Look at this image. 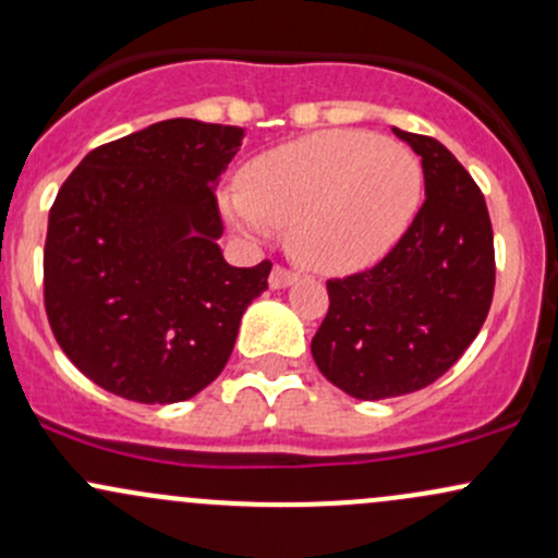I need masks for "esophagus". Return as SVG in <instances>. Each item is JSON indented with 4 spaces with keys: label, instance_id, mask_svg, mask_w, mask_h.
<instances>
[{
    "label": "esophagus",
    "instance_id": "esophagus-1",
    "mask_svg": "<svg viewBox=\"0 0 558 558\" xmlns=\"http://www.w3.org/2000/svg\"><path fill=\"white\" fill-rule=\"evenodd\" d=\"M299 280L296 272H291V269L286 267H275L272 272H269V289L280 291V289H289V286H293Z\"/></svg>",
    "mask_w": 558,
    "mask_h": 558
}]
</instances>
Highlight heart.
I'll return each mask as SVG.
<instances>
[{"mask_svg": "<svg viewBox=\"0 0 558 558\" xmlns=\"http://www.w3.org/2000/svg\"><path fill=\"white\" fill-rule=\"evenodd\" d=\"M222 211L241 235L289 228V248L317 272L376 265L405 235L424 198V169L408 145L363 130H328L251 158Z\"/></svg>", "mask_w": 558, "mask_h": 558, "instance_id": "heart-1", "label": "heart"}]
</instances>
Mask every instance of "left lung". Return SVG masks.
<instances>
[{
    "label": "left lung",
    "instance_id": "left-lung-1",
    "mask_svg": "<svg viewBox=\"0 0 558 558\" xmlns=\"http://www.w3.org/2000/svg\"><path fill=\"white\" fill-rule=\"evenodd\" d=\"M391 130L421 156L426 201L376 267L328 280L330 307L312 339L323 376L357 400L437 381L476 339L495 289L482 190L439 140Z\"/></svg>",
    "mask_w": 558,
    "mask_h": 558
}]
</instances>
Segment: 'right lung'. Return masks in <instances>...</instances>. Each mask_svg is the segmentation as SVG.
<instances>
[{
  "instance_id": "add662e5",
  "label": "right lung",
  "mask_w": 558,
  "mask_h": 558,
  "mask_svg": "<svg viewBox=\"0 0 558 558\" xmlns=\"http://www.w3.org/2000/svg\"><path fill=\"white\" fill-rule=\"evenodd\" d=\"M243 130L169 119L82 158L50 209L45 307L89 381L171 405L228 365L243 312L272 265L225 262L219 174Z\"/></svg>"
}]
</instances>
